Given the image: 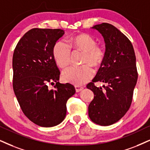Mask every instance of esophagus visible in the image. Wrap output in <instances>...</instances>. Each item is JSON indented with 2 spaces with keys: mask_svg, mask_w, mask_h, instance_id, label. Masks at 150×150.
<instances>
[{
  "mask_svg": "<svg viewBox=\"0 0 150 150\" xmlns=\"http://www.w3.org/2000/svg\"><path fill=\"white\" fill-rule=\"evenodd\" d=\"M83 89V87H81V86H75V90H76V92H79L82 90Z\"/></svg>",
  "mask_w": 150,
  "mask_h": 150,
  "instance_id": "obj_1",
  "label": "esophagus"
}]
</instances>
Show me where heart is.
I'll list each match as a JSON object with an SVG mask.
<instances>
[{
  "instance_id": "heart-1",
  "label": "heart",
  "mask_w": 150,
  "mask_h": 150,
  "mask_svg": "<svg viewBox=\"0 0 150 150\" xmlns=\"http://www.w3.org/2000/svg\"><path fill=\"white\" fill-rule=\"evenodd\" d=\"M71 49L74 51L83 52L81 67H70L62 71V77L65 82L81 86L89 81L94 76L91 67L97 68L104 60V52L102 48L97 45L95 40L85 33L71 37L69 45L63 41L57 42L53 48V56L56 64L60 68L66 67L71 60Z\"/></svg>"
}]
</instances>
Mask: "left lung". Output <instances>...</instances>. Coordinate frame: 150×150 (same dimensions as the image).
Segmentation results:
<instances>
[{"label": "left lung", "instance_id": "obj_1", "mask_svg": "<svg viewBox=\"0 0 150 150\" xmlns=\"http://www.w3.org/2000/svg\"><path fill=\"white\" fill-rule=\"evenodd\" d=\"M92 28L101 34L106 51L97 75L87 85L94 93L88 115L94 123L109 126L119 121L130 108L138 79L136 55L132 42L114 25L103 23ZM97 81L106 86L97 88L93 84Z\"/></svg>", "mask_w": 150, "mask_h": 150}]
</instances>
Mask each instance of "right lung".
Returning a JSON list of instances; mask_svg holds the SVG:
<instances>
[{
    "label": "right lung",
    "mask_w": 150,
    "mask_h": 150,
    "mask_svg": "<svg viewBox=\"0 0 150 150\" xmlns=\"http://www.w3.org/2000/svg\"><path fill=\"white\" fill-rule=\"evenodd\" d=\"M64 34L61 29L33 28L18 41L13 54L14 94L24 115L40 127L62 122L67 101L76 92L72 85L58 82L60 73L53 56V48ZM54 82L55 90H49L47 84Z\"/></svg>",
    "instance_id": "1"
}]
</instances>
